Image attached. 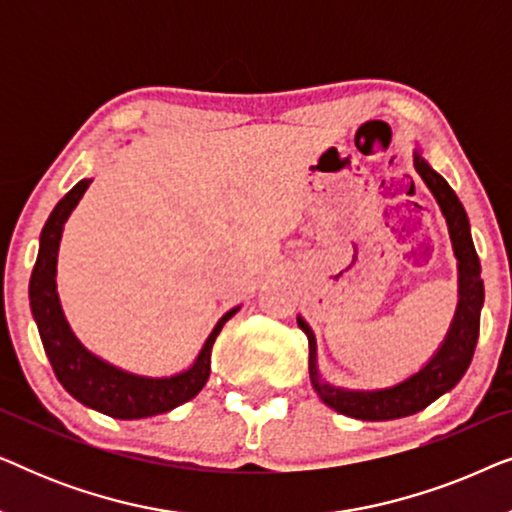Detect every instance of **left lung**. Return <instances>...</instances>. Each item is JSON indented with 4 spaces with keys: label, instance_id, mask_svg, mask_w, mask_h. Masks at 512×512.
<instances>
[{
    "label": "left lung",
    "instance_id": "8db88e82",
    "mask_svg": "<svg viewBox=\"0 0 512 512\" xmlns=\"http://www.w3.org/2000/svg\"><path fill=\"white\" fill-rule=\"evenodd\" d=\"M415 170L424 184L429 186L440 212L445 216L459 268L457 312H454L443 345L431 356V361L422 370H417L415 375H410L408 380L394 384V387L370 391L333 387V384L321 380L317 366V340H314V333L307 326V321L298 317V326L303 328L307 342H310V380L314 391H317L328 408L340 412V415L363 419V422H387V419L410 417L424 410L436 398L457 387V382L464 377L468 366H471L475 345H478L485 284L480 279V258L475 254L466 209L450 184L426 163L419 151H415Z\"/></svg>",
    "mask_w": 512,
    "mask_h": 512
}]
</instances>
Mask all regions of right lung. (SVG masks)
I'll return each instance as SVG.
<instances>
[{
	"instance_id": "right-lung-1",
	"label": "right lung",
	"mask_w": 512,
	"mask_h": 512,
	"mask_svg": "<svg viewBox=\"0 0 512 512\" xmlns=\"http://www.w3.org/2000/svg\"><path fill=\"white\" fill-rule=\"evenodd\" d=\"M90 181L81 179L65 198H62L48 216L44 230L39 237V256L34 263L30 277V307L32 317L37 321L41 342H44L46 356L51 361L53 373L62 387L72 394L76 401L88 405L102 415L114 419H142L163 415L177 408V405L191 401L200 394L209 380V366H212V347L216 335L240 307L223 314L216 321L214 331L202 345L198 359L188 370H181L170 377H146L135 375L128 370L111 366L100 356L88 352L79 338L69 328L65 312H62L58 298V284H55V265H58V249L62 240V228L79 205L83 193L88 191Z\"/></svg>"
}]
</instances>
